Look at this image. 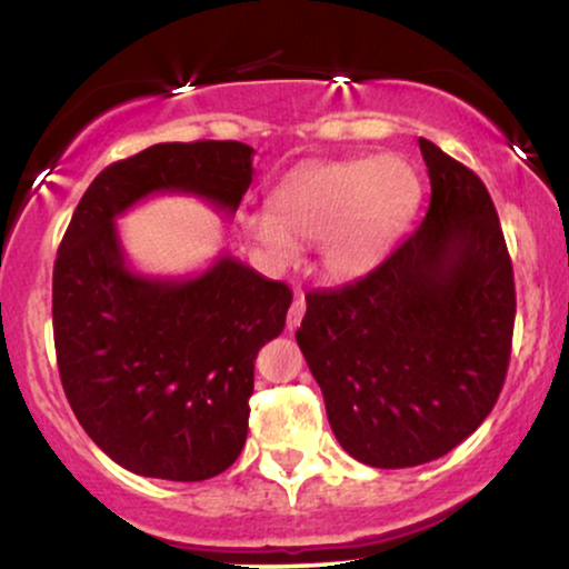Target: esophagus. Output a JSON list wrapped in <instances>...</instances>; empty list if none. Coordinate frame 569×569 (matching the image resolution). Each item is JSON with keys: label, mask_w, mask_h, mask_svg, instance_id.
Wrapping results in <instances>:
<instances>
[{"label": "esophagus", "mask_w": 569, "mask_h": 569, "mask_svg": "<svg viewBox=\"0 0 569 569\" xmlns=\"http://www.w3.org/2000/svg\"><path fill=\"white\" fill-rule=\"evenodd\" d=\"M305 312H307V301H305V297H297V299L291 301L289 315H286V328H289V330H297V328H299V322H301V318H305Z\"/></svg>", "instance_id": "obj_1"}]
</instances>
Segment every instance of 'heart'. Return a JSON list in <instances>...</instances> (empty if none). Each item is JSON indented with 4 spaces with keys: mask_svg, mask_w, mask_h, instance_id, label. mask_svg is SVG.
I'll return each mask as SVG.
<instances>
[{
    "mask_svg": "<svg viewBox=\"0 0 569 569\" xmlns=\"http://www.w3.org/2000/svg\"><path fill=\"white\" fill-rule=\"evenodd\" d=\"M420 181L401 157H357L301 170L272 193L270 210L239 214V231L270 268L297 262L299 243H318L326 276L368 272L412 212Z\"/></svg>",
    "mask_w": 569,
    "mask_h": 569,
    "instance_id": "1",
    "label": "heart"
}]
</instances>
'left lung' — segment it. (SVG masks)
I'll return each mask as SVG.
<instances>
[{
    "label": "left lung",
    "instance_id": "8db88e82",
    "mask_svg": "<svg viewBox=\"0 0 569 569\" xmlns=\"http://www.w3.org/2000/svg\"><path fill=\"white\" fill-rule=\"evenodd\" d=\"M426 218L368 276L307 293L297 341L343 451L399 470L476 433L505 386L515 276L483 181L420 139Z\"/></svg>",
    "mask_w": 569,
    "mask_h": 569
}]
</instances>
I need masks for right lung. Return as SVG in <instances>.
<instances>
[{"mask_svg": "<svg viewBox=\"0 0 569 569\" xmlns=\"http://www.w3.org/2000/svg\"><path fill=\"white\" fill-rule=\"evenodd\" d=\"M251 154L239 141L154 143L99 172L62 236L52 318L64 397L136 476L197 483L236 462L257 351L283 330L291 289L228 254L191 278L141 276L114 220L152 193L236 212Z\"/></svg>", "mask_w": 569, "mask_h": 569, "instance_id": "right-lung-1", "label": "right lung"}]
</instances>
